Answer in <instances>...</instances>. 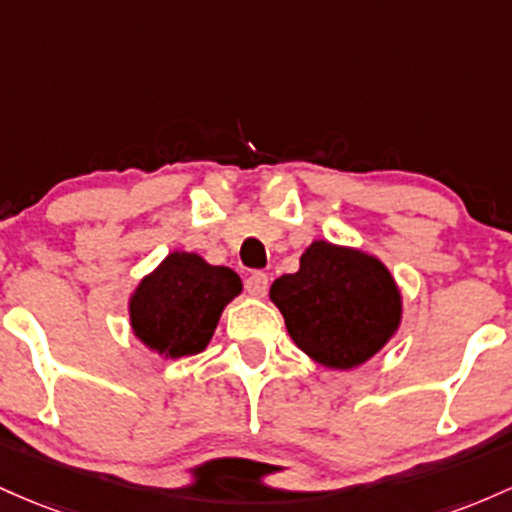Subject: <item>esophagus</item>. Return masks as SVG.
Masks as SVG:
<instances>
[{
    "label": "esophagus",
    "mask_w": 512,
    "mask_h": 512,
    "mask_svg": "<svg viewBox=\"0 0 512 512\" xmlns=\"http://www.w3.org/2000/svg\"><path fill=\"white\" fill-rule=\"evenodd\" d=\"M246 292H249L251 297H258V300H261V297H266V292H268V275L266 273H251L249 278H246Z\"/></svg>",
    "instance_id": "1"
}]
</instances>
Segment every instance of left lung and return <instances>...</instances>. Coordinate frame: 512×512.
Wrapping results in <instances>:
<instances>
[{
	"instance_id": "1",
	"label": "left lung",
	"mask_w": 512,
	"mask_h": 512,
	"mask_svg": "<svg viewBox=\"0 0 512 512\" xmlns=\"http://www.w3.org/2000/svg\"><path fill=\"white\" fill-rule=\"evenodd\" d=\"M271 302L304 355L343 372L375 358L404 317V297L380 258L326 239L304 246L300 271L275 280Z\"/></svg>"
}]
</instances>
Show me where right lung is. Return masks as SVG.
<instances>
[{"label":"right lung","instance_id":"1","mask_svg":"<svg viewBox=\"0 0 512 512\" xmlns=\"http://www.w3.org/2000/svg\"><path fill=\"white\" fill-rule=\"evenodd\" d=\"M237 295L241 278L232 268L212 266L193 251H171L130 292V329L159 358H188L208 348Z\"/></svg>","mask_w":512,"mask_h":512}]
</instances>
